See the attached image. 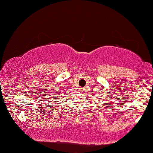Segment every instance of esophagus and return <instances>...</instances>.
Returning a JSON list of instances; mask_svg holds the SVG:
<instances>
[{
  "mask_svg": "<svg viewBox=\"0 0 153 153\" xmlns=\"http://www.w3.org/2000/svg\"><path fill=\"white\" fill-rule=\"evenodd\" d=\"M81 91H83V89H81Z\"/></svg>",
  "mask_w": 153,
  "mask_h": 153,
  "instance_id": "1",
  "label": "esophagus"
}]
</instances>
